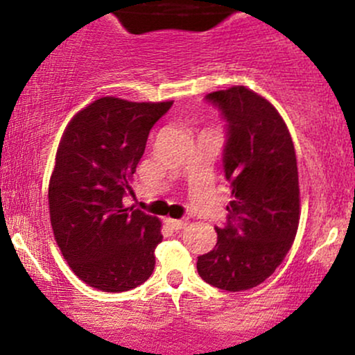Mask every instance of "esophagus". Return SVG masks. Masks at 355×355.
<instances>
[{
  "label": "esophagus",
  "instance_id": "esophagus-1",
  "mask_svg": "<svg viewBox=\"0 0 355 355\" xmlns=\"http://www.w3.org/2000/svg\"><path fill=\"white\" fill-rule=\"evenodd\" d=\"M168 223H170V227H172V229L182 230V229H185L187 225H189V220H187V218H182V220L168 218Z\"/></svg>",
  "mask_w": 355,
  "mask_h": 355
}]
</instances>
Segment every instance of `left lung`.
<instances>
[{"label": "left lung", "instance_id": "8db88e82", "mask_svg": "<svg viewBox=\"0 0 355 355\" xmlns=\"http://www.w3.org/2000/svg\"><path fill=\"white\" fill-rule=\"evenodd\" d=\"M227 120L223 170L232 202L217 245L198 257V275L229 292L257 287L291 250L300 220L294 141L270 101L245 87L207 95Z\"/></svg>", "mask_w": 355, "mask_h": 355}]
</instances>
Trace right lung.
<instances>
[{
    "label": "right lung",
    "mask_w": 355,
    "mask_h": 355,
    "mask_svg": "<svg viewBox=\"0 0 355 355\" xmlns=\"http://www.w3.org/2000/svg\"><path fill=\"white\" fill-rule=\"evenodd\" d=\"M172 105L101 96L64 128L48 187L51 229L68 266L89 287L125 292L152 275L162 222L126 209L123 195L132 191L150 130Z\"/></svg>",
    "instance_id": "1"
}]
</instances>
